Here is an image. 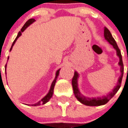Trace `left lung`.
Wrapping results in <instances>:
<instances>
[{
  "label": "left lung",
  "instance_id": "8db88e82",
  "mask_svg": "<svg viewBox=\"0 0 128 128\" xmlns=\"http://www.w3.org/2000/svg\"><path fill=\"white\" fill-rule=\"evenodd\" d=\"M104 37L107 42L110 44H111L113 48L116 51L117 56L119 58L118 65L120 66V72H121V75L118 79L116 85L115 86L114 88L112 90L111 92H110L106 96H103V97H98V98H88L86 97L84 95L82 94L78 89V78H79V74L76 71L74 72V74L72 80V88H73L74 94L76 98L81 103L87 105V106H100V105H103L108 103V101L111 99L114 96L116 92L120 89L121 82H122V77H123L124 74V65L122 62V58L121 52H120V49L118 47L116 41L112 37L111 33L109 31L108 28L106 27L104 28Z\"/></svg>",
  "mask_w": 128,
  "mask_h": 128
}]
</instances>
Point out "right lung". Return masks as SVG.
Segmentation results:
<instances>
[{
    "instance_id": "add662e5",
    "label": "right lung",
    "mask_w": 128,
    "mask_h": 128,
    "mask_svg": "<svg viewBox=\"0 0 128 128\" xmlns=\"http://www.w3.org/2000/svg\"><path fill=\"white\" fill-rule=\"evenodd\" d=\"M34 22H35V20H34V19H30V20H28V21H27V22L25 23V25H24V27H22V28L21 29V31H20V32H18V36H17V37L16 38L15 40L14 41L13 44H12V46H11V48H10V51H11L12 50V48H13V46L14 45V44L16 43V42L17 39L20 36L22 35V32H24V30H25V29H26V28H27V27H28V26L30 25V24H32V23ZM8 59H9V57L8 58ZM6 65H7V64H6V66H5V68H5V71H6ZM60 69H58V70L56 71V77H55L54 80H53L52 83V84H51V87H50V88L49 92H48V93L47 94H46V96H44V98H43L42 99L40 100V101H39L38 102H37L36 103L30 104L31 106H38V105H40L41 104H45V103H47V102H48V101H49V100L51 99L52 97V96H53L54 89V86H55V85H56V82L57 78H58V76H59V74H60Z\"/></svg>"
}]
</instances>
